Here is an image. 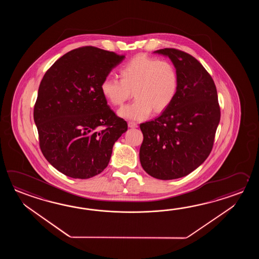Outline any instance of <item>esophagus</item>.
I'll return each mask as SVG.
<instances>
[{"label": "esophagus", "instance_id": "esophagus-1", "mask_svg": "<svg viewBox=\"0 0 259 259\" xmlns=\"http://www.w3.org/2000/svg\"><path fill=\"white\" fill-rule=\"evenodd\" d=\"M127 125H128V127H137L138 125L137 123H134V122L130 121L127 123Z\"/></svg>", "mask_w": 259, "mask_h": 259}]
</instances>
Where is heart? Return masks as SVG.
Masks as SVG:
<instances>
[{"mask_svg":"<svg viewBox=\"0 0 259 259\" xmlns=\"http://www.w3.org/2000/svg\"><path fill=\"white\" fill-rule=\"evenodd\" d=\"M119 75L120 79L105 77L101 83V92L115 106H121L133 92L136 99L118 112L124 118L145 119L153 109L155 113L165 111L176 97L179 76L169 61L137 55L122 66Z\"/></svg>","mask_w":259,"mask_h":259,"instance_id":"obj_1","label":"heart"}]
</instances>
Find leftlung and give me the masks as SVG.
<instances>
[{"label": "left lung", "instance_id": "8db88e82", "mask_svg": "<svg viewBox=\"0 0 259 259\" xmlns=\"http://www.w3.org/2000/svg\"><path fill=\"white\" fill-rule=\"evenodd\" d=\"M154 53L170 58L179 89L161 116L140 125L143 134L140 161L150 176L175 180L196 169L209 155L220 107L214 80L198 60L174 48Z\"/></svg>", "mask_w": 259, "mask_h": 259}]
</instances>
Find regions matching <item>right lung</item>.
Returning <instances> with one entry per match:
<instances>
[{
  "label": "right lung",
  "instance_id": "add662e5",
  "mask_svg": "<svg viewBox=\"0 0 259 259\" xmlns=\"http://www.w3.org/2000/svg\"><path fill=\"white\" fill-rule=\"evenodd\" d=\"M119 55L94 46L66 53L44 74L34 105L39 147L66 176L89 179L108 165L114 143L127 124L109 108L101 83L121 63Z\"/></svg>",
  "mask_w": 259,
  "mask_h": 259
}]
</instances>
